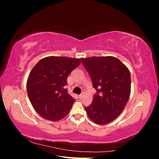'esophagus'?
I'll return each mask as SVG.
<instances>
[{
    "mask_svg": "<svg viewBox=\"0 0 159 159\" xmlns=\"http://www.w3.org/2000/svg\"><path fill=\"white\" fill-rule=\"evenodd\" d=\"M84 93H81V94H80V95H79V98L80 99H81V98H82L83 97H84Z\"/></svg>",
    "mask_w": 159,
    "mask_h": 159,
    "instance_id": "1",
    "label": "esophagus"
}]
</instances>
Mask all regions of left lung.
<instances>
[{
  "instance_id": "8db88e82",
  "label": "left lung",
  "mask_w": 159,
  "mask_h": 159,
  "mask_svg": "<svg viewBox=\"0 0 159 159\" xmlns=\"http://www.w3.org/2000/svg\"><path fill=\"white\" fill-rule=\"evenodd\" d=\"M97 91L92 103L85 109L91 121L98 125L113 121L121 113L131 93L129 69L117 57L81 58Z\"/></svg>"
}]
</instances>
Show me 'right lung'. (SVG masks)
<instances>
[{"mask_svg":"<svg viewBox=\"0 0 159 159\" xmlns=\"http://www.w3.org/2000/svg\"><path fill=\"white\" fill-rule=\"evenodd\" d=\"M81 60L67 57H46L34 67L26 88L34 109L41 117L59 121L68 114L75 99L68 93L67 78Z\"/></svg>","mask_w":159,"mask_h":159,"instance_id":"add662e5","label":"right lung"}]
</instances>
